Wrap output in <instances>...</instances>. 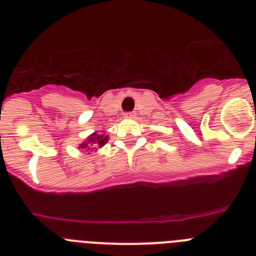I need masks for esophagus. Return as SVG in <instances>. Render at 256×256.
<instances>
[{
  "mask_svg": "<svg viewBox=\"0 0 256 256\" xmlns=\"http://www.w3.org/2000/svg\"><path fill=\"white\" fill-rule=\"evenodd\" d=\"M134 115H136L134 112H126V114H124V116H126V118H133Z\"/></svg>",
  "mask_w": 256,
  "mask_h": 256,
  "instance_id": "34e87169",
  "label": "esophagus"
}]
</instances>
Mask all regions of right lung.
<instances>
[{
  "label": "right lung",
  "instance_id": "obj_1",
  "mask_svg": "<svg viewBox=\"0 0 256 256\" xmlns=\"http://www.w3.org/2000/svg\"><path fill=\"white\" fill-rule=\"evenodd\" d=\"M88 142L92 144H94V148H101V146H104V144L108 142V137H105V136H101V134H92V137H90V140H88ZM88 144H82V146L80 148H84L86 146H87Z\"/></svg>",
  "mask_w": 256,
  "mask_h": 256
}]
</instances>
